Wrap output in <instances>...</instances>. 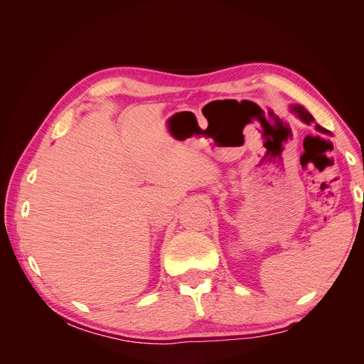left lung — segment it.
<instances>
[{
	"label": "left lung",
	"instance_id": "obj_1",
	"mask_svg": "<svg viewBox=\"0 0 364 364\" xmlns=\"http://www.w3.org/2000/svg\"><path fill=\"white\" fill-rule=\"evenodd\" d=\"M291 111L299 117L304 123H306V124H311V123H314V118H313V115L308 112V111H305V109L302 107V106H291ZM316 129L318 130V132H323V134H329V132L326 130V129H323V127H321L318 124H316Z\"/></svg>",
	"mask_w": 364,
	"mask_h": 364
}]
</instances>
